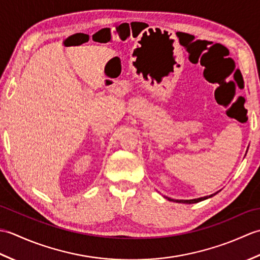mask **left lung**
<instances>
[{"label":"left lung","mask_w":260,"mask_h":260,"mask_svg":"<svg viewBox=\"0 0 260 260\" xmlns=\"http://www.w3.org/2000/svg\"><path fill=\"white\" fill-rule=\"evenodd\" d=\"M214 194H215V193H214ZM214 194H211V196H209V197L199 198V199H193V200H174V201L179 202V203H187V204H191V203H197V202H200V201L206 200V199H208V198H211V197H213ZM168 200H170V201H173L172 199H170V198H168Z\"/></svg>","instance_id":"8db88e82"}]
</instances>
